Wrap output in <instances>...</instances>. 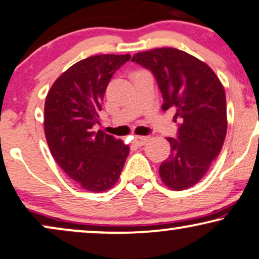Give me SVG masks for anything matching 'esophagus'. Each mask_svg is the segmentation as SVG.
Here are the masks:
<instances>
[{"label":"esophagus","instance_id":"34e87169","mask_svg":"<svg viewBox=\"0 0 259 259\" xmlns=\"http://www.w3.org/2000/svg\"><path fill=\"white\" fill-rule=\"evenodd\" d=\"M149 141L148 136H135L134 137V144H136L137 147H142Z\"/></svg>","mask_w":259,"mask_h":259}]
</instances>
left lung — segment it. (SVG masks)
<instances>
[{"label":"left lung","mask_w":259,"mask_h":259,"mask_svg":"<svg viewBox=\"0 0 259 259\" xmlns=\"http://www.w3.org/2000/svg\"><path fill=\"white\" fill-rule=\"evenodd\" d=\"M133 62L154 74L163 110L176 109L177 137H167L170 155L159 166L171 190L197 184L220 155L228 129L227 98L220 78L206 63L175 48L137 53Z\"/></svg>","instance_id":"obj_1"}]
</instances>
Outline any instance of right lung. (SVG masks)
<instances>
[{
    "mask_svg": "<svg viewBox=\"0 0 259 259\" xmlns=\"http://www.w3.org/2000/svg\"><path fill=\"white\" fill-rule=\"evenodd\" d=\"M130 55H96L71 65L48 92L45 104L47 143L62 170L85 190L111 189L129 155V145L94 130L104 93Z\"/></svg>",
    "mask_w": 259,
    "mask_h": 259,
    "instance_id": "1",
    "label": "right lung"
}]
</instances>
